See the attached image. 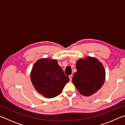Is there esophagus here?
Returning <instances> with one entry per match:
<instances>
[{"instance_id": "1", "label": "esophagus", "mask_w": 125, "mask_h": 125, "mask_svg": "<svg viewBox=\"0 0 125 125\" xmlns=\"http://www.w3.org/2000/svg\"><path fill=\"white\" fill-rule=\"evenodd\" d=\"M72 77H73V75L72 74L69 75V79H70L71 81L72 80Z\"/></svg>"}]
</instances>
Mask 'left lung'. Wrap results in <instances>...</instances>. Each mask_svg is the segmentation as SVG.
<instances>
[{
  "label": "left lung",
  "instance_id": "8db88e82",
  "mask_svg": "<svg viewBox=\"0 0 125 125\" xmlns=\"http://www.w3.org/2000/svg\"><path fill=\"white\" fill-rule=\"evenodd\" d=\"M76 68L72 82L80 94L92 95L101 88L105 82V71L98 60L89 56L80 59L76 63Z\"/></svg>",
  "mask_w": 125,
  "mask_h": 125
}]
</instances>
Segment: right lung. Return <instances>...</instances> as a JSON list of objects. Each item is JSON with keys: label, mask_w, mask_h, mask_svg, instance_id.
Masks as SVG:
<instances>
[{"label": "right lung", "mask_w": 125, "mask_h": 125, "mask_svg": "<svg viewBox=\"0 0 125 125\" xmlns=\"http://www.w3.org/2000/svg\"><path fill=\"white\" fill-rule=\"evenodd\" d=\"M30 78L35 89L47 98L59 95L69 80L57 61L50 58L37 61L33 64Z\"/></svg>", "instance_id": "1"}]
</instances>
